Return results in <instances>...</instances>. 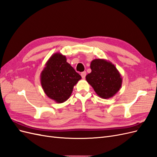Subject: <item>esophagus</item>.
<instances>
[{"instance_id": "esophagus-1", "label": "esophagus", "mask_w": 157, "mask_h": 157, "mask_svg": "<svg viewBox=\"0 0 157 157\" xmlns=\"http://www.w3.org/2000/svg\"><path fill=\"white\" fill-rule=\"evenodd\" d=\"M80 75H81V77H82V78H84L85 77H86V71H84V72H82L81 74H80Z\"/></svg>"}]
</instances>
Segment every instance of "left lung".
<instances>
[{
	"mask_svg": "<svg viewBox=\"0 0 157 157\" xmlns=\"http://www.w3.org/2000/svg\"><path fill=\"white\" fill-rule=\"evenodd\" d=\"M92 71L86 76V81L102 99L113 97L122 83L121 75L115 65L105 59H94L90 63Z\"/></svg>",
	"mask_w": 157,
	"mask_h": 157,
	"instance_id": "obj_1",
	"label": "left lung"
}]
</instances>
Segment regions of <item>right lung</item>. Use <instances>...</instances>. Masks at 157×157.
<instances>
[{"label":"right lung","instance_id":"obj_1","mask_svg":"<svg viewBox=\"0 0 157 157\" xmlns=\"http://www.w3.org/2000/svg\"><path fill=\"white\" fill-rule=\"evenodd\" d=\"M80 79L81 76L67 62L65 56L59 52L50 56L40 73V84L44 92L58 103L67 100Z\"/></svg>","mask_w":157,"mask_h":157}]
</instances>
